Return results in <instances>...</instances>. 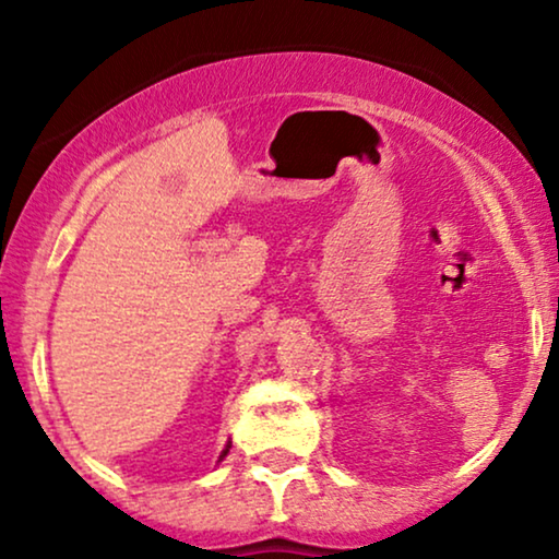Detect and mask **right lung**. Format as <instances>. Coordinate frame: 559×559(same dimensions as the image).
<instances>
[{
  "mask_svg": "<svg viewBox=\"0 0 559 559\" xmlns=\"http://www.w3.org/2000/svg\"><path fill=\"white\" fill-rule=\"evenodd\" d=\"M228 448H231V445H226V450H224V453H221V457H218V461H224V457L228 455Z\"/></svg>",
  "mask_w": 559,
  "mask_h": 559,
  "instance_id": "add662e5",
  "label": "right lung"
}]
</instances>
